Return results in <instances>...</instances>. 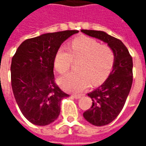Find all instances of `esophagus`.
Wrapping results in <instances>:
<instances>
[{"mask_svg": "<svg viewBox=\"0 0 146 146\" xmlns=\"http://www.w3.org/2000/svg\"><path fill=\"white\" fill-rule=\"evenodd\" d=\"M84 95H83V94H80V95H76V94H73V98H76V99H79V98H82L83 96Z\"/></svg>", "mask_w": 146, "mask_h": 146, "instance_id": "1", "label": "esophagus"}]
</instances>
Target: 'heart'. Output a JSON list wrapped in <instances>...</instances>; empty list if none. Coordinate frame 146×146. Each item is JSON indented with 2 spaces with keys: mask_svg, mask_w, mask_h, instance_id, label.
<instances>
[{
  "mask_svg": "<svg viewBox=\"0 0 146 146\" xmlns=\"http://www.w3.org/2000/svg\"><path fill=\"white\" fill-rule=\"evenodd\" d=\"M78 73L67 74L59 80L60 85L66 91L82 92L91 83L98 85L104 82L113 70L115 54L111 47L88 36L73 39L70 50L60 47L55 53L54 69L59 74L70 70L73 60H79Z\"/></svg>",
  "mask_w": 146,
  "mask_h": 146,
  "instance_id": "1",
  "label": "heart"
}]
</instances>
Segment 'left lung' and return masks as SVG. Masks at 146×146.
Wrapping results in <instances>:
<instances>
[{"label": "left lung", "mask_w": 146, "mask_h": 146, "mask_svg": "<svg viewBox=\"0 0 146 146\" xmlns=\"http://www.w3.org/2000/svg\"><path fill=\"white\" fill-rule=\"evenodd\" d=\"M81 32L107 43L115 54L112 72L100 87L88 94L92 99V106L83 114L84 119L92 125H107L121 112L131 88L132 57L119 39L103 31L82 30Z\"/></svg>", "instance_id": "8db88e82"}]
</instances>
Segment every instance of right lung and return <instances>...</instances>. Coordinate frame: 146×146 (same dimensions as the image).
Masks as SVG:
<instances>
[{"instance_id":"add662e5","label":"right lung","mask_w":146,"mask_h":146,"mask_svg":"<svg viewBox=\"0 0 146 146\" xmlns=\"http://www.w3.org/2000/svg\"><path fill=\"white\" fill-rule=\"evenodd\" d=\"M78 30H65L27 39L11 59V80L15 101L30 123L45 126L60 113L61 101L70 95L54 80V55L61 44Z\"/></svg>"}]
</instances>
